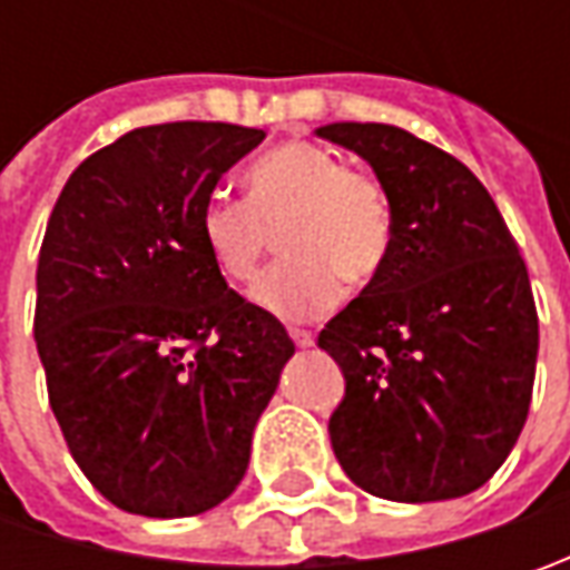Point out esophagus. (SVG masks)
<instances>
[{"instance_id": "obj_1", "label": "esophagus", "mask_w": 570, "mask_h": 570, "mask_svg": "<svg viewBox=\"0 0 570 570\" xmlns=\"http://www.w3.org/2000/svg\"><path fill=\"white\" fill-rule=\"evenodd\" d=\"M292 333V340H295L297 348H311L314 345V333L311 330H288Z\"/></svg>"}]
</instances>
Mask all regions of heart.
Instances as JSON below:
<instances>
[{"label":"heart","instance_id":"1","mask_svg":"<svg viewBox=\"0 0 570 570\" xmlns=\"http://www.w3.org/2000/svg\"><path fill=\"white\" fill-rule=\"evenodd\" d=\"M278 228L285 259L256 282L253 301L295 323L330 311L342 278L381 273L393 247V208L371 174L345 170L317 145L285 142L244 174V199L215 193L196 215L208 263L230 285H250Z\"/></svg>","mask_w":570,"mask_h":570}]
</instances>
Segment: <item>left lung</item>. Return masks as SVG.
<instances>
[{"instance_id": "1", "label": "left lung", "mask_w": 570, "mask_h": 570, "mask_svg": "<svg viewBox=\"0 0 570 570\" xmlns=\"http://www.w3.org/2000/svg\"><path fill=\"white\" fill-rule=\"evenodd\" d=\"M393 208L383 269L323 326L345 377L330 441L364 492L422 504L475 492L523 431L537 377L530 275L489 189L386 122H326Z\"/></svg>"}]
</instances>
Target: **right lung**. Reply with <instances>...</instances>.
Returning <instances> with one entry per match:
<instances>
[{"label": "right lung", "instance_id": "obj_1", "mask_svg": "<svg viewBox=\"0 0 570 570\" xmlns=\"http://www.w3.org/2000/svg\"><path fill=\"white\" fill-rule=\"evenodd\" d=\"M263 139L230 122L132 129L72 170L47 222L33 340L50 405L81 472L129 514L222 504L295 355L196 234L218 180Z\"/></svg>", "mask_w": 570, "mask_h": 570}]
</instances>
